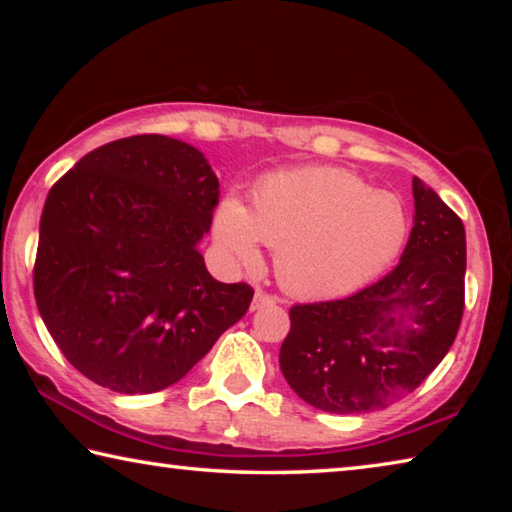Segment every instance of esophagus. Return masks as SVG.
Listing matches in <instances>:
<instances>
[{
  "mask_svg": "<svg viewBox=\"0 0 512 512\" xmlns=\"http://www.w3.org/2000/svg\"><path fill=\"white\" fill-rule=\"evenodd\" d=\"M277 298L275 296H271V293H266V291H262V289H257L255 291V298H253V309H259V307H264V305H273Z\"/></svg>",
  "mask_w": 512,
  "mask_h": 512,
  "instance_id": "34e87169",
  "label": "esophagus"
}]
</instances>
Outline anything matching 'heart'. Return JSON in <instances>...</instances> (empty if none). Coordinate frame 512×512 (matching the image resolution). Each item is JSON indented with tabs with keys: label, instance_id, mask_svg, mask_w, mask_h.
<instances>
[{
	"label": "heart",
	"instance_id": "b5f03b06",
	"mask_svg": "<svg viewBox=\"0 0 512 512\" xmlns=\"http://www.w3.org/2000/svg\"><path fill=\"white\" fill-rule=\"evenodd\" d=\"M406 230L400 198L339 167L273 173L250 207L225 198L214 216L225 253L255 266L259 244L275 248L277 280L302 298L345 296L375 280L400 255Z\"/></svg>",
	"mask_w": 512,
	"mask_h": 512
}]
</instances>
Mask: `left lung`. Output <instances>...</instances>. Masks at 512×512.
Returning <instances> with one entry per match:
<instances>
[{
  "label": "left lung",
  "mask_w": 512,
  "mask_h": 512,
  "mask_svg": "<svg viewBox=\"0 0 512 512\" xmlns=\"http://www.w3.org/2000/svg\"><path fill=\"white\" fill-rule=\"evenodd\" d=\"M413 230L400 264L350 298L293 305L284 379L327 413H368L413 393L452 348L465 307V228L413 178Z\"/></svg>",
  "instance_id": "left-lung-1"
}]
</instances>
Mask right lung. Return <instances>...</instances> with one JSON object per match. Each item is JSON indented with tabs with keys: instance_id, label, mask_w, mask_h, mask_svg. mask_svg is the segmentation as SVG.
I'll return each mask as SVG.
<instances>
[{
	"instance_id": "obj_1",
	"label": "right lung",
	"mask_w": 512,
	"mask_h": 512,
	"mask_svg": "<svg viewBox=\"0 0 512 512\" xmlns=\"http://www.w3.org/2000/svg\"><path fill=\"white\" fill-rule=\"evenodd\" d=\"M219 178L205 155L164 135L103 144L49 189L33 291L72 366L115 393L183 379L246 314L253 287L207 273Z\"/></svg>"
}]
</instances>
